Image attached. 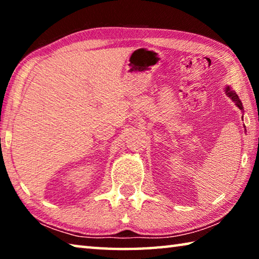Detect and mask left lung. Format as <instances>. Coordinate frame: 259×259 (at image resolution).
<instances>
[{
	"mask_svg": "<svg viewBox=\"0 0 259 259\" xmlns=\"http://www.w3.org/2000/svg\"><path fill=\"white\" fill-rule=\"evenodd\" d=\"M225 94H226L227 97H230V98L232 99V102L235 103V105L239 107V109H241V111L243 112V106H242V103H241V100H240V98H239V96L236 95L235 91H233V90L231 89L230 85H227V87L225 88ZM242 117H243V116H242Z\"/></svg>",
	"mask_w": 259,
	"mask_h": 259,
	"instance_id": "obj_1",
	"label": "left lung"
}]
</instances>
